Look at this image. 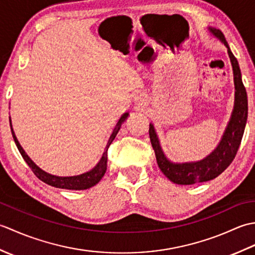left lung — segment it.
<instances>
[{
    "instance_id": "1",
    "label": "left lung",
    "mask_w": 255,
    "mask_h": 255,
    "mask_svg": "<svg viewBox=\"0 0 255 255\" xmlns=\"http://www.w3.org/2000/svg\"><path fill=\"white\" fill-rule=\"evenodd\" d=\"M209 29L228 48V55L230 57L232 69H234L236 88L235 108L234 112H232V116L230 118L228 127L226 128V131L224 133L223 139H221V141L218 144V147L207 158L197 162H191V163L176 164L172 163V162L167 160L160 147L153 125L150 124V141L154 150L156 162H158L160 170L171 182L178 184V185H193V184L199 182L210 181L220 175L231 164V162L234 161L238 152V149L240 147L247 124L248 97L246 88L242 83L239 63H238L234 53L229 49V46L227 44L223 32L219 29Z\"/></svg>"
}]
</instances>
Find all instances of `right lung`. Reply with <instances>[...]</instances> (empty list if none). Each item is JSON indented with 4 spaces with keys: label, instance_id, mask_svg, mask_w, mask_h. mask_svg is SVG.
<instances>
[{
    "label": "right lung",
    "instance_id": "add662e5",
    "mask_svg": "<svg viewBox=\"0 0 255 255\" xmlns=\"http://www.w3.org/2000/svg\"><path fill=\"white\" fill-rule=\"evenodd\" d=\"M129 114L128 113H125L124 115L119 119L116 127L114 128L113 133L111 134V138L108 140L107 145L105 148L104 153H103L102 159L100 160L99 163L94 167V169H92L91 171L84 173V174H81V175H77V176H56V175H51L49 173H47L45 171H42L41 169H39L34 162L30 160V158L28 155L25 153L24 149L20 147V144L18 142L17 138H16L15 133L13 131V128H12V123H10V118H9V125H10V130H12V134H13V138H14V141L17 145V149L19 150V152L23 156V159L26 161V163L28 164V166L31 169V171L34 172V174L39 178L40 181H42L44 183L48 184V185L53 186V187H58V188H66V189H75V191H81V189H88L92 186L96 185L97 183L101 181V178L104 176L106 169H107V150L110 148L111 143L113 142V140L115 139L117 132L119 131V129L122 127V124L126 121L127 117H128Z\"/></svg>",
    "mask_w": 255,
    "mask_h": 255
}]
</instances>
